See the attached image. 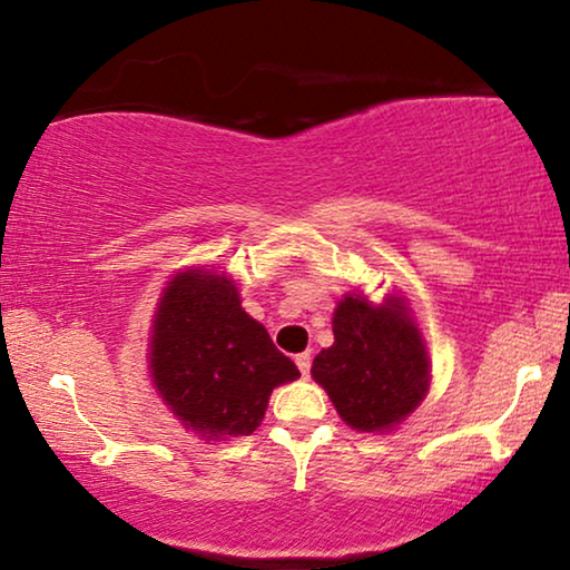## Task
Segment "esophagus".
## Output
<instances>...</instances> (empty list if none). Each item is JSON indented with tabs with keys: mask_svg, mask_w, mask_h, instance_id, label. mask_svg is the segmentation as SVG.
Listing matches in <instances>:
<instances>
[{
	"mask_svg": "<svg viewBox=\"0 0 570 570\" xmlns=\"http://www.w3.org/2000/svg\"><path fill=\"white\" fill-rule=\"evenodd\" d=\"M295 365H298V371L303 373V376H308V371H311V355H308V353L295 355Z\"/></svg>",
	"mask_w": 570,
	"mask_h": 570,
	"instance_id": "34e87169",
	"label": "esophagus"
}]
</instances>
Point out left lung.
Instances as JSON below:
<instances>
[{"mask_svg":"<svg viewBox=\"0 0 570 570\" xmlns=\"http://www.w3.org/2000/svg\"><path fill=\"white\" fill-rule=\"evenodd\" d=\"M334 345L322 350L311 376L330 394L340 417L365 433L392 431L425 400L431 361L404 298L373 306L347 293L332 318Z\"/></svg>","mask_w":570,"mask_h":570,"instance_id":"left-lung-1","label":"left lung"}]
</instances>
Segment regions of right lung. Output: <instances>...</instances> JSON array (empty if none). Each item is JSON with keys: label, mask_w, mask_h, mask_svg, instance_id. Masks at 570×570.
Wrapping results in <instances>:
<instances>
[{"label": "right lung", "mask_w": 570, "mask_h": 570, "mask_svg": "<svg viewBox=\"0 0 570 570\" xmlns=\"http://www.w3.org/2000/svg\"><path fill=\"white\" fill-rule=\"evenodd\" d=\"M150 371L170 412L207 441L252 435L272 389L301 376L240 308L236 283L199 267L178 272L160 295Z\"/></svg>", "instance_id": "add662e5"}]
</instances>
